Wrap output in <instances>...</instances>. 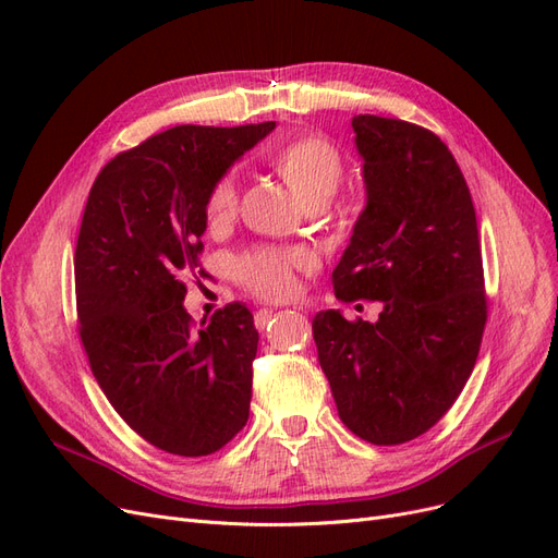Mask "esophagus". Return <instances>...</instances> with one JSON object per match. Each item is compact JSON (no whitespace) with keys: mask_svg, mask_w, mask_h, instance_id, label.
Returning a JSON list of instances; mask_svg holds the SVG:
<instances>
[{"mask_svg":"<svg viewBox=\"0 0 558 558\" xmlns=\"http://www.w3.org/2000/svg\"><path fill=\"white\" fill-rule=\"evenodd\" d=\"M277 316L275 310H258L256 316H253V320H256V328L258 330H265L269 326V320H272Z\"/></svg>","mask_w":558,"mask_h":558,"instance_id":"esophagus-1","label":"esophagus"}]
</instances>
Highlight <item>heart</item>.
<instances>
[{
    "label": "heart",
    "instance_id": "1",
    "mask_svg": "<svg viewBox=\"0 0 558 558\" xmlns=\"http://www.w3.org/2000/svg\"><path fill=\"white\" fill-rule=\"evenodd\" d=\"M272 170L289 185L302 207H326L344 179V158L330 140L320 134H295L279 142L267 156ZM240 205V185L232 174L218 179L205 202L209 230H223ZM305 248H251L234 263V279L246 291L265 300L289 298L298 272L314 267Z\"/></svg>",
    "mask_w": 558,
    "mask_h": 558
}]
</instances>
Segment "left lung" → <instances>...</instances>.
<instances>
[{
	"instance_id": "left-lung-1",
	"label": "left lung",
	"mask_w": 558,
	"mask_h": 558,
	"mask_svg": "<svg viewBox=\"0 0 558 558\" xmlns=\"http://www.w3.org/2000/svg\"><path fill=\"white\" fill-rule=\"evenodd\" d=\"M367 205L332 272L337 300H379V320L318 312V363L342 424L379 447L430 430L461 396L486 326L477 216L435 132L361 113L351 121Z\"/></svg>"
}]
</instances>
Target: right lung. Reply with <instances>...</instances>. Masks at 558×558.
Wrapping results in <instances>:
<instances>
[{
    "mask_svg": "<svg viewBox=\"0 0 558 558\" xmlns=\"http://www.w3.org/2000/svg\"><path fill=\"white\" fill-rule=\"evenodd\" d=\"M275 130L177 125L97 174L74 253L78 335L113 410L148 445L209 456L248 418L258 330L230 302L209 324L183 310L199 265L205 202L228 167Z\"/></svg>",
    "mask_w": 558,
    "mask_h": 558,
    "instance_id": "1",
    "label": "right lung"
}]
</instances>
